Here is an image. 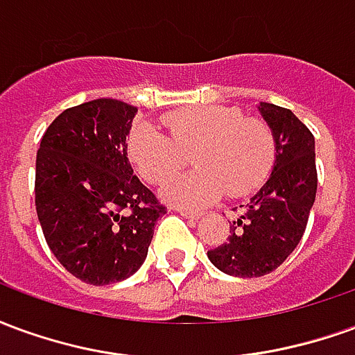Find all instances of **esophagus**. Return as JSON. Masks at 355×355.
<instances>
[{"label":"esophagus","mask_w":355,"mask_h":355,"mask_svg":"<svg viewBox=\"0 0 355 355\" xmlns=\"http://www.w3.org/2000/svg\"><path fill=\"white\" fill-rule=\"evenodd\" d=\"M178 213L184 216V218H190V220H198L200 218V213H193V211H186V209H178Z\"/></svg>","instance_id":"obj_1"}]
</instances>
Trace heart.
I'll return each instance as SVG.
<instances>
[{
  "instance_id": "heart-1",
  "label": "heart",
  "mask_w": 355,
  "mask_h": 355,
  "mask_svg": "<svg viewBox=\"0 0 355 355\" xmlns=\"http://www.w3.org/2000/svg\"><path fill=\"white\" fill-rule=\"evenodd\" d=\"M169 137L140 123L129 137V157L144 180L159 182L192 154L198 171L178 173L159 188V198L175 207L198 209L224 192L239 198L266 180L275 159L274 132L262 119L243 117L232 106L196 104L163 117Z\"/></svg>"
}]
</instances>
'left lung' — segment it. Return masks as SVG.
Here are the masks:
<instances>
[{"mask_svg": "<svg viewBox=\"0 0 355 355\" xmlns=\"http://www.w3.org/2000/svg\"><path fill=\"white\" fill-rule=\"evenodd\" d=\"M257 108L274 132V167L241 216L230 224L228 241L207 251L220 272L236 277L270 274L295 251L318 190L312 132L291 110L270 102Z\"/></svg>", "mask_w": 355, "mask_h": 355, "instance_id": "obj_1", "label": "left lung"}]
</instances>
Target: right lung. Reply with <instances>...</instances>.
Listing matches in <instances>:
<instances>
[{"label":"right lung","mask_w":355,"mask_h":355,"mask_svg":"<svg viewBox=\"0 0 355 355\" xmlns=\"http://www.w3.org/2000/svg\"><path fill=\"white\" fill-rule=\"evenodd\" d=\"M137 106L96 98L49 125L35 159V211L57 261L81 282L110 285L146 261L165 213L127 159Z\"/></svg>","instance_id":"add662e5"}]
</instances>
